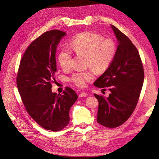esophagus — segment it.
Returning a JSON list of instances; mask_svg holds the SVG:
<instances>
[{
  "label": "esophagus",
  "mask_w": 159,
  "mask_h": 159,
  "mask_svg": "<svg viewBox=\"0 0 159 159\" xmlns=\"http://www.w3.org/2000/svg\"><path fill=\"white\" fill-rule=\"evenodd\" d=\"M79 96L80 97V98H84V97L87 96V93L86 92H82L79 94Z\"/></svg>",
  "instance_id": "1"
}]
</instances>
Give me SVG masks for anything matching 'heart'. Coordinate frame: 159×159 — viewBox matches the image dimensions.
Masks as SVG:
<instances>
[{
	"label": "heart",
	"instance_id": "b5f03b06",
	"mask_svg": "<svg viewBox=\"0 0 159 159\" xmlns=\"http://www.w3.org/2000/svg\"><path fill=\"white\" fill-rule=\"evenodd\" d=\"M68 47L77 54L86 55V66L98 71H103L111 65L117 52V45L112 39L103 38L92 32H84L73 36ZM58 62L63 70L71 67L72 55L67 48L61 49L58 55ZM94 78V73L89 70L73 73L70 80L80 88L85 87Z\"/></svg>",
	"mask_w": 159,
	"mask_h": 159
}]
</instances>
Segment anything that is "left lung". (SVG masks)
Instances as JSON below:
<instances>
[{"label": "left lung", "instance_id": "8db88e82", "mask_svg": "<svg viewBox=\"0 0 159 159\" xmlns=\"http://www.w3.org/2000/svg\"><path fill=\"white\" fill-rule=\"evenodd\" d=\"M111 27L118 41L116 57L93 85L108 87L110 91L107 98L94 94L99 101L97 121L102 126L115 128L125 123L134 112L142 88L144 71L139 52L132 41L116 26Z\"/></svg>", "mask_w": 159, "mask_h": 159}]
</instances>
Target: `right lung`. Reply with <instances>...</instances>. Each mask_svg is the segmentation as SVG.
I'll return each mask as SVG.
<instances>
[{
    "label": "right lung",
    "instance_id": "right-lung-1",
    "mask_svg": "<svg viewBox=\"0 0 159 159\" xmlns=\"http://www.w3.org/2000/svg\"><path fill=\"white\" fill-rule=\"evenodd\" d=\"M66 34L52 30L34 40L20 60L17 75L18 91L27 112L39 125L54 132L67 125L69 112L78 98L71 88L66 87L61 95L51 90L57 71V45Z\"/></svg>",
    "mask_w": 159,
    "mask_h": 159
}]
</instances>
